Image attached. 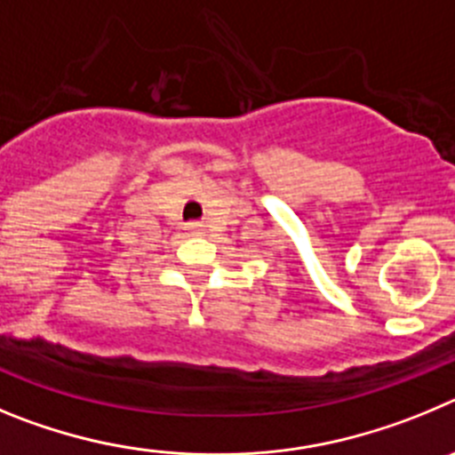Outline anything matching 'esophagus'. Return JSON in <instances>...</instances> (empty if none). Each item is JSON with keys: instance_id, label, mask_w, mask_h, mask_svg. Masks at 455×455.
Instances as JSON below:
<instances>
[{"instance_id": "obj_1", "label": "esophagus", "mask_w": 455, "mask_h": 455, "mask_svg": "<svg viewBox=\"0 0 455 455\" xmlns=\"http://www.w3.org/2000/svg\"><path fill=\"white\" fill-rule=\"evenodd\" d=\"M186 231H190V233H202V224H199V222H188V224H186Z\"/></svg>"}]
</instances>
